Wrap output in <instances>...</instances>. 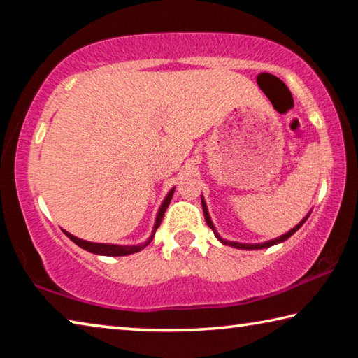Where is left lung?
Wrapping results in <instances>:
<instances>
[{
	"instance_id": "obj_1",
	"label": "left lung",
	"mask_w": 358,
	"mask_h": 358,
	"mask_svg": "<svg viewBox=\"0 0 358 358\" xmlns=\"http://www.w3.org/2000/svg\"><path fill=\"white\" fill-rule=\"evenodd\" d=\"M202 208H203V216H205V221H207V224H208V227L213 230L215 232V235H216V238L220 240V241H222L224 245H229V246H234V248H240V250H260V248H268V246H273V245H276V243H281V241H284V240H287L290 235H294L296 230H299L301 226H303V222H305L306 220H308V216L305 217V220H303L300 224H296V226L292 229V230H289L287 234H284V235H281L280 238H275V240H270V241H266V243H259V245H243V243H234V241H226V240H222L220 235L216 234V229H215V226H213V222H211V220H210V216H208V210H207V205H205V202H203V199H202Z\"/></svg>"
}]
</instances>
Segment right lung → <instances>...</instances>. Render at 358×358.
Segmentation results:
<instances>
[{
  "mask_svg": "<svg viewBox=\"0 0 358 358\" xmlns=\"http://www.w3.org/2000/svg\"><path fill=\"white\" fill-rule=\"evenodd\" d=\"M172 196H173V189L167 194L164 203L161 205L159 213H157V216H156L153 235H155V232H156V229L161 226L162 216H164L166 210H167V207H169V203H171ZM63 232L66 234V237L71 238L72 241H74L76 245L83 248V250H87V251H90V252H93V254H101V256H128V254L141 251L142 248H143L145 245H147V243H145L143 246H142V245H137V246H118V245H106V243H92V241H85V240H80V238L74 237V235H71L69 232H66V230H63ZM153 235H151V238H153ZM151 238H150V240H151ZM150 240H148V243H150Z\"/></svg>",
  "mask_w": 358,
  "mask_h": 358,
  "instance_id": "obj_1",
  "label": "right lung"
}]
</instances>
